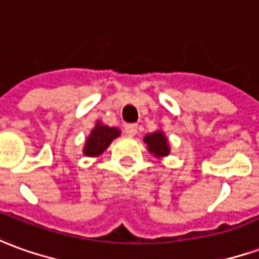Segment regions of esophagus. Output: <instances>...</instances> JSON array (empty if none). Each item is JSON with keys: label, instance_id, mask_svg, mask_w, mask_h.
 Instances as JSON below:
<instances>
[{"label": "esophagus", "instance_id": "esophagus-1", "mask_svg": "<svg viewBox=\"0 0 259 259\" xmlns=\"http://www.w3.org/2000/svg\"><path fill=\"white\" fill-rule=\"evenodd\" d=\"M124 132L129 136H135L137 133V124L136 123H129L124 126Z\"/></svg>", "mask_w": 259, "mask_h": 259}]
</instances>
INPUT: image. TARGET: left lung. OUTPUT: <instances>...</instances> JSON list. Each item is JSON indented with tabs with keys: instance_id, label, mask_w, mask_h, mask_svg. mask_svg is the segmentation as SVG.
Returning <instances> with one entry per match:
<instances>
[{
	"instance_id": "left-lung-1",
	"label": "left lung",
	"mask_w": 259,
	"mask_h": 259,
	"mask_svg": "<svg viewBox=\"0 0 259 259\" xmlns=\"http://www.w3.org/2000/svg\"><path fill=\"white\" fill-rule=\"evenodd\" d=\"M144 142L147 143L150 153H153L157 157L168 155V153H169L167 139L161 132H157V133H153V135H147L144 137Z\"/></svg>"
}]
</instances>
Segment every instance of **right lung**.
I'll return each mask as SVG.
<instances>
[{"instance_id":"1","label":"right lung","mask_w":259,"mask_h":259,"mask_svg":"<svg viewBox=\"0 0 259 259\" xmlns=\"http://www.w3.org/2000/svg\"><path fill=\"white\" fill-rule=\"evenodd\" d=\"M119 135L120 132L115 127H108V126H102L98 123L87 140L84 153L85 155H99L101 153H104L112 140Z\"/></svg>"}]
</instances>
